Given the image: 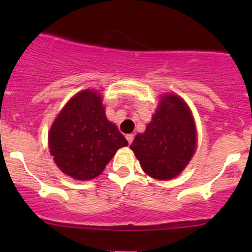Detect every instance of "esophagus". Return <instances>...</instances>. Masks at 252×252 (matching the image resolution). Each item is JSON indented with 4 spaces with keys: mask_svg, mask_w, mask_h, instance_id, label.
Masks as SVG:
<instances>
[{
    "mask_svg": "<svg viewBox=\"0 0 252 252\" xmlns=\"http://www.w3.org/2000/svg\"><path fill=\"white\" fill-rule=\"evenodd\" d=\"M126 141H128V143L131 144L132 140H134V137H135V135L134 134H128L126 136Z\"/></svg>",
    "mask_w": 252,
    "mask_h": 252,
    "instance_id": "34e87169",
    "label": "esophagus"
}]
</instances>
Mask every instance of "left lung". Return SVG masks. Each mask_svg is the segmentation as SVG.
<instances>
[{"label": "left lung", "mask_w": 252, "mask_h": 252, "mask_svg": "<svg viewBox=\"0 0 252 252\" xmlns=\"http://www.w3.org/2000/svg\"><path fill=\"white\" fill-rule=\"evenodd\" d=\"M195 148L192 112L181 97L173 94L162 96L146 131L136 135L130 146L143 172L158 180H169L180 174Z\"/></svg>", "instance_id": "left-lung-1"}]
</instances>
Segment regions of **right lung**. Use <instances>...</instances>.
<instances>
[{
  "label": "right lung",
  "instance_id": "right-lung-1",
  "mask_svg": "<svg viewBox=\"0 0 252 252\" xmlns=\"http://www.w3.org/2000/svg\"><path fill=\"white\" fill-rule=\"evenodd\" d=\"M54 162L63 174L91 180L128 141L105 116L102 96L84 90L72 97L58 115L48 134Z\"/></svg>",
  "mask_w": 252,
  "mask_h": 252
}]
</instances>
